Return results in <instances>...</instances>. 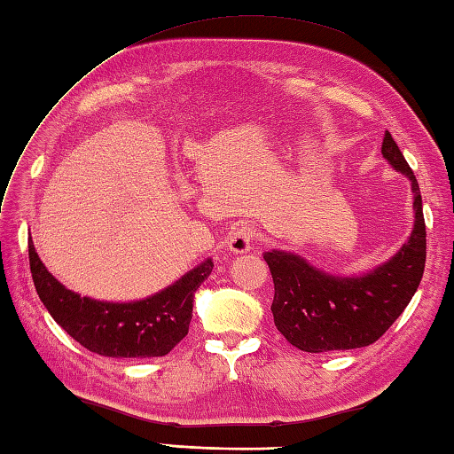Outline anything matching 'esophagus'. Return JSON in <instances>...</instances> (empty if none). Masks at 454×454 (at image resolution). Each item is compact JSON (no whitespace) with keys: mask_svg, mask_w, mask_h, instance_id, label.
<instances>
[{"mask_svg":"<svg viewBox=\"0 0 454 454\" xmlns=\"http://www.w3.org/2000/svg\"><path fill=\"white\" fill-rule=\"evenodd\" d=\"M255 246V230L247 224H238L228 239L230 252L247 254Z\"/></svg>","mask_w":454,"mask_h":454,"instance_id":"34e87169","label":"esophagus"}]
</instances>
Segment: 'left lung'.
Segmentation results:
<instances>
[{
  "label": "left lung",
  "instance_id": "obj_1",
  "mask_svg": "<svg viewBox=\"0 0 454 454\" xmlns=\"http://www.w3.org/2000/svg\"><path fill=\"white\" fill-rule=\"evenodd\" d=\"M382 156L410 179L416 218L410 238L388 262L369 273L341 277L285 249L263 254L275 283V325L301 351H343L374 343L418 291L427 254L419 185L390 132L384 134Z\"/></svg>",
  "mask_w": 454,
  "mask_h": 454
}]
</instances>
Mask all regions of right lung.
Masks as SVG:
<instances>
[{"label": "right lung", "instance_id": "1", "mask_svg": "<svg viewBox=\"0 0 454 454\" xmlns=\"http://www.w3.org/2000/svg\"><path fill=\"white\" fill-rule=\"evenodd\" d=\"M28 263L36 294L54 322L85 349L117 359L168 355L187 335L197 288L215 267L208 257L144 301L103 302L80 296L48 273L33 239H28Z\"/></svg>", "mask_w": 454, "mask_h": 454}]
</instances>
